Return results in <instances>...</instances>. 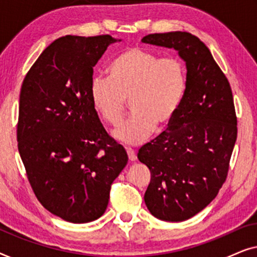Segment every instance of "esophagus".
Segmentation results:
<instances>
[{
  "instance_id": "1",
  "label": "esophagus",
  "mask_w": 257,
  "mask_h": 257,
  "mask_svg": "<svg viewBox=\"0 0 257 257\" xmlns=\"http://www.w3.org/2000/svg\"><path fill=\"white\" fill-rule=\"evenodd\" d=\"M126 152H127L130 161H136L137 160V154L135 152V150L130 149V147H128V149H126Z\"/></svg>"
}]
</instances>
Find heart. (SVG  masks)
<instances>
[{
    "instance_id": "obj_1",
    "label": "heart",
    "mask_w": 257,
    "mask_h": 257,
    "mask_svg": "<svg viewBox=\"0 0 257 257\" xmlns=\"http://www.w3.org/2000/svg\"><path fill=\"white\" fill-rule=\"evenodd\" d=\"M187 89V72L180 59L158 58L131 48L115 56L107 77L96 76L90 85L91 103L105 122L118 125L126 100L133 114L113 131L128 145H139L158 127L170 125L180 110Z\"/></svg>"
}]
</instances>
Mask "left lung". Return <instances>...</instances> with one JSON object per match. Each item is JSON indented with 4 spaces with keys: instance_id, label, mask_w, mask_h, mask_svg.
<instances>
[{
    "instance_id": "1",
    "label": "left lung",
    "mask_w": 257,
    "mask_h": 257,
    "mask_svg": "<svg viewBox=\"0 0 257 257\" xmlns=\"http://www.w3.org/2000/svg\"><path fill=\"white\" fill-rule=\"evenodd\" d=\"M142 42L174 49L187 69L180 110L166 131L138 152L151 172L147 208L158 219L180 222L208 206L226 181L237 137L233 93L209 49L194 35L151 34Z\"/></svg>"
}]
</instances>
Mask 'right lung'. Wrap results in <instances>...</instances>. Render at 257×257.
Listing matches in <instances>:
<instances>
[{
  "instance_id": "1",
  "label": "right lung",
  "mask_w": 257,
  "mask_h": 257,
  "mask_svg": "<svg viewBox=\"0 0 257 257\" xmlns=\"http://www.w3.org/2000/svg\"><path fill=\"white\" fill-rule=\"evenodd\" d=\"M110 35L68 36L52 42L23 80L17 124L19 152L45 209L72 223L106 210L112 182L127 153L105 131L90 98L93 66Z\"/></svg>"
}]
</instances>
